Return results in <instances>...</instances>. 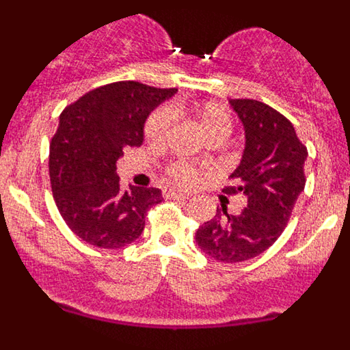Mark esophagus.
<instances>
[{
	"label": "esophagus",
	"mask_w": 350,
	"mask_h": 350,
	"mask_svg": "<svg viewBox=\"0 0 350 350\" xmlns=\"http://www.w3.org/2000/svg\"><path fill=\"white\" fill-rule=\"evenodd\" d=\"M165 196L166 198H175V200H187L189 198V194H185V193H180V191H165Z\"/></svg>",
	"instance_id": "obj_1"
}]
</instances>
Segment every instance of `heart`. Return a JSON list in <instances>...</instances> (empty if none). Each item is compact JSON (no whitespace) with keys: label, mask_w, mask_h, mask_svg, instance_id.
I'll list each match as a JSON object with an SVG mask.
<instances>
[{"label":"heart","mask_w":350,"mask_h":350,"mask_svg":"<svg viewBox=\"0 0 350 350\" xmlns=\"http://www.w3.org/2000/svg\"><path fill=\"white\" fill-rule=\"evenodd\" d=\"M170 112L193 120L205 138H226L233 129V120L224 107L212 101H177L170 107ZM168 128V112L163 108L154 110L145 122V138L157 144L165 137ZM170 178L178 185H193L198 180V170L191 165H175L170 168Z\"/></svg>","instance_id":"1"}]
</instances>
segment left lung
<instances>
[{
	"label": "left lung",
	"instance_id": "8db88e82",
	"mask_svg": "<svg viewBox=\"0 0 350 350\" xmlns=\"http://www.w3.org/2000/svg\"><path fill=\"white\" fill-rule=\"evenodd\" d=\"M230 105L242 120L245 147L222 193L243 194L247 206L231 215L221 203L215 217L196 231V243L217 261L240 262L265 252L286 230L305 189L308 152L293 124L271 107L256 100H230Z\"/></svg>",
	"mask_w": 350,
	"mask_h": 350
}]
</instances>
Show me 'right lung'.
I'll return each mask as SVG.
<instances>
[{"instance_id":"obj_1","label":"right lung","mask_w":350,"mask_h":350,"mask_svg":"<svg viewBox=\"0 0 350 350\" xmlns=\"http://www.w3.org/2000/svg\"><path fill=\"white\" fill-rule=\"evenodd\" d=\"M175 92L126 80L89 91L63 110L49 173L59 213L83 242L120 249L142 234L148 208L163 194L156 187L122 191L116 163L126 147L144 144L147 117Z\"/></svg>"}]
</instances>
